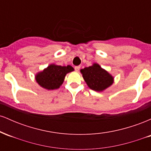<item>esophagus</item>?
Returning a JSON list of instances; mask_svg holds the SVG:
<instances>
[{
    "label": "esophagus",
    "mask_w": 151,
    "mask_h": 151,
    "mask_svg": "<svg viewBox=\"0 0 151 151\" xmlns=\"http://www.w3.org/2000/svg\"><path fill=\"white\" fill-rule=\"evenodd\" d=\"M74 69H75V70L77 71V72H79V70H80V66H77V67H74Z\"/></svg>",
    "instance_id": "esophagus-1"
}]
</instances>
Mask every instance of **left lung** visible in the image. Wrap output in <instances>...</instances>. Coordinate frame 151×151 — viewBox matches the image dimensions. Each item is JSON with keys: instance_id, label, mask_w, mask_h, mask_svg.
<instances>
[{"instance_id": "1", "label": "left lung", "mask_w": 151, "mask_h": 151, "mask_svg": "<svg viewBox=\"0 0 151 151\" xmlns=\"http://www.w3.org/2000/svg\"><path fill=\"white\" fill-rule=\"evenodd\" d=\"M80 72L87 86L93 91L101 92L114 83L113 76L101 68L97 63H93L91 66L81 69Z\"/></svg>"}]
</instances>
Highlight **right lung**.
Masks as SVG:
<instances>
[{
    "label": "right lung",
    "mask_w": 151,
    "mask_h": 151,
    "mask_svg": "<svg viewBox=\"0 0 151 151\" xmlns=\"http://www.w3.org/2000/svg\"><path fill=\"white\" fill-rule=\"evenodd\" d=\"M74 71L70 65L60 66L51 64L35 75V80L41 87L47 90L59 89L63 84L66 74Z\"/></svg>",
    "instance_id": "obj_1"
}]
</instances>
